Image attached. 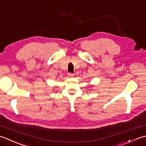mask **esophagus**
<instances>
[{
    "label": "esophagus",
    "instance_id": "1",
    "mask_svg": "<svg viewBox=\"0 0 146 146\" xmlns=\"http://www.w3.org/2000/svg\"><path fill=\"white\" fill-rule=\"evenodd\" d=\"M68 76H69L70 77H72V76H74V74H73V73H68Z\"/></svg>",
    "mask_w": 146,
    "mask_h": 146
}]
</instances>
